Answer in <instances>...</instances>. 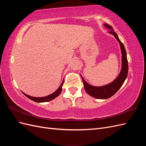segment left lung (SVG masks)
<instances>
[{
    "label": "left lung",
    "mask_w": 146,
    "mask_h": 146,
    "mask_svg": "<svg viewBox=\"0 0 146 146\" xmlns=\"http://www.w3.org/2000/svg\"><path fill=\"white\" fill-rule=\"evenodd\" d=\"M104 25L105 28L110 30L108 32L113 35L114 38L116 39V40L119 42V44H120L122 54V68L120 73H119L116 78H115V80H114L111 83L102 86H94L91 85L85 81V80L82 76H81L84 85V88H85V90L88 94L93 97L94 98L99 99H108L115 94L120 89V88L122 86L123 82H125L126 78L127 77L128 70H129V65H128V61L127 58V53L124 46L121 42L120 39H119L117 35L114 32L113 29L111 26L108 25L107 24H104Z\"/></svg>",
    "instance_id": "left-lung-1"
}]
</instances>
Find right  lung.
Segmentation results:
<instances>
[{"label": "right lung", "instance_id": "1", "mask_svg": "<svg viewBox=\"0 0 146 146\" xmlns=\"http://www.w3.org/2000/svg\"><path fill=\"white\" fill-rule=\"evenodd\" d=\"M63 83H64V79L61 83V84L60 85V86H59V88L57 89L54 92H53L52 94L45 96V97H42V98H35V97H32V96H29L27 94H25L24 92H23V93L29 99H30V100H32L34 102H39V103H41V102H48V101H50L53 99H54L55 98H56V97H58L61 92V90H62V86L63 85Z\"/></svg>", "mask_w": 146, "mask_h": 146}]
</instances>
